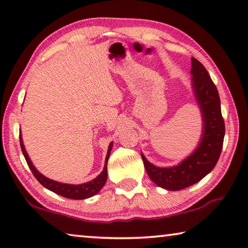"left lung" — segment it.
I'll use <instances>...</instances> for the list:
<instances>
[{"label": "left lung", "mask_w": 248, "mask_h": 248, "mask_svg": "<svg viewBox=\"0 0 248 248\" xmlns=\"http://www.w3.org/2000/svg\"><path fill=\"white\" fill-rule=\"evenodd\" d=\"M191 65L192 86L203 119L199 146L179 165L166 169L154 166L141 155L151 180L167 190L184 189L202 179L215 169L223 146L225 125L217 86L201 62L191 58Z\"/></svg>", "instance_id": "8db88e82"}]
</instances>
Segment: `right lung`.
I'll return each mask as SVG.
<instances>
[{"label": "right lung", "mask_w": 248, "mask_h": 248, "mask_svg": "<svg viewBox=\"0 0 248 248\" xmlns=\"http://www.w3.org/2000/svg\"><path fill=\"white\" fill-rule=\"evenodd\" d=\"M19 142H20V148H22L25 159H26L27 164L29 166V169H31V173L33 174V176H35L36 179L38 180V182L43 185L44 187H46L49 190L53 191L54 194L60 195L62 197H65V198H69V199H74V200L86 199V198H90V197L97 194V192L104 187L105 183H106V180H107V162H108L109 155H110L112 143L109 144L106 161H105L104 170L102 173L97 176V177L93 180H91V182H89V183H85V184L70 185V184H62V183L54 182V180L49 179L47 177H45L44 175H41L39 171L35 169V166L32 165L31 158L28 157L26 150H25V146L23 144V140H22V136H20V133H19Z\"/></svg>", "instance_id": "right-lung-1"}]
</instances>
